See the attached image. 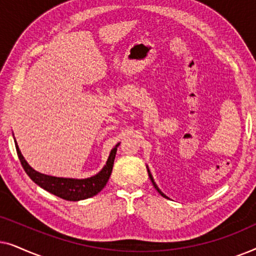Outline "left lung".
I'll return each mask as SVG.
<instances>
[{"label":"left lung","instance_id":"8db88e82","mask_svg":"<svg viewBox=\"0 0 256 256\" xmlns=\"http://www.w3.org/2000/svg\"><path fill=\"white\" fill-rule=\"evenodd\" d=\"M146 169H148V174H149V178H150V180H152V185H154V188H156V190H157V191H158V194H160V196H163V197H164V198H168V197H166V194H163V192L160 190V188H158V186H157V184L155 183V180H154V177H152V172H150V170H149V168H148V166H146Z\"/></svg>","mask_w":256,"mask_h":256}]
</instances>
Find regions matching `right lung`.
<instances>
[{
  "label": "right lung",
  "mask_w": 256,
  "mask_h": 256,
  "mask_svg": "<svg viewBox=\"0 0 256 256\" xmlns=\"http://www.w3.org/2000/svg\"><path fill=\"white\" fill-rule=\"evenodd\" d=\"M118 146H120V143H118V144L112 149L106 164H104V166L99 171V172L94 174L92 177L76 180V178L48 176V174H40L32 169V168L28 164L26 158L23 157L22 152H20V150L18 148V144H17L15 140L17 155H18L20 164H22L23 169L26 172L28 176H29L38 186H40L42 188H44V190H46L52 194L57 196L59 198H62L65 199V200L70 202H78L82 200V199L90 198L102 190L110 177L112 170H113L115 155H116V150Z\"/></svg>",
  "instance_id": "obj_1"
}]
</instances>
